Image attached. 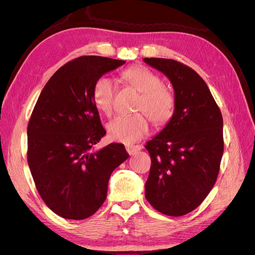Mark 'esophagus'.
Returning <instances> with one entry per match:
<instances>
[{
    "instance_id": "34e87169",
    "label": "esophagus",
    "mask_w": 255,
    "mask_h": 255,
    "mask_svg": "<svg viewBox=\"0 0 255 255\" xmlns=\"http://www.w3.org/2000/svg\"><path fill=\"white\" fill-rule=\"evenodd\" d=\"M126 149L128 152V154L132 155V154H135L137 151H140L142 149V146L141 145H127Z\"/></svg>"
}]
</instances>
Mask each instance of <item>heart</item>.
<instances>
[{
	"label": "heart",
	"instance_id": "1",
	"mask_svg": "<svg viewBox=\"0 0 255 255\" xmlns=\"http://www.w3.org/2000/svg\"><path fill=\"white\" fill-rule=\"evenodd\" d=\"M130 86L141 96L136 106L141 114L119 116L109 125V133L113 140L126 144L138 141L148 133L149 120L154 125H164L170 120L174 111V97L163 86L159 76L144 67L128 68L122 73ZM115 86L112 79L107 76L99 78L92 90V99L97 109L106 115L113 112Z\"/></svg>",
	"mask_w": 255,
	"mask_h": 255
}]
</instances>
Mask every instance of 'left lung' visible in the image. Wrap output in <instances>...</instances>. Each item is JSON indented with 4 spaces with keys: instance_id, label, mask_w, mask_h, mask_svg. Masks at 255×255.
<instances>
[{
    "instance_id": "1",
    "label": "left lung",
    "mask_w": 255,
    "mask_h": 255,
    "mask_svg": "<svg viewBox=\"0 0 255 255\" xmlns=\"http://www.w3.org/2000/svg\"><path fill=\"white\" fill-rule=\"evenodd\" d=\"M174 90V112L144 145L151 156L145 199L161 214L186 215L210 194L223 154V120L206 83L179 61L143 58Z\"/></svg>"
}]
</instances>
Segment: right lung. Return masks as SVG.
Wrapping results in <instances>:
<instances>
[{"label": "right lung", "instance_id": "add662e5", "mask_svg": "<svg viewBox=\"0 0 255 255\" xmlns=\"http://www.w3.org/2000/svg\"><path fill=\"white\" fill-rule=\"evenodd\" d=\"M125 60L81 56L52 75L27 126V163L40 197L66 219L94 215L112 172L129 156L125 145L94 146L106 134L92 99L96 81Z\"/></svg>", "mask_w": 255, "mask_h": 255}]
</instances>
